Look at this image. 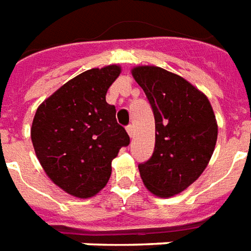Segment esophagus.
<instances>
[{
    "instance_id": "34e87169",
    "label": "esophagus",
    "mask_w": 251,
    "mask_h": 251,
    "mask_svg": "<svg viewBox=\"0 0 251 251\" xmlns=\"http://www.w3.org/2000/svg\"><path fill=\"white\" fill-rule=\"evenodd\" d=\"M126 131H127V134H129V137H133V126L129 125L127 127H126Z\"/></svg>"
}]
</instances>
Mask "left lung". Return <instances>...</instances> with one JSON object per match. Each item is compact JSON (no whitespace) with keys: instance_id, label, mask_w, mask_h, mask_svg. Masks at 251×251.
<instances>
[{"instance_id":"8db88e82","label":"left lung","mask_w":251,"mask_h":251,"mask_svg":"<svg viewBox=\"0 0 251 251\" xmlns=\"http://www.w3.org/2000/svg\"><path fill=\"white\" fill-rule=\"evenodd\" d=\"M149 103L156 125L152 157L140 164L144 184L158 198L183 192L199 179L215 149L218 124L210 100L188 80L161 67L131 70Z\"/></svg>"}]
</instances>
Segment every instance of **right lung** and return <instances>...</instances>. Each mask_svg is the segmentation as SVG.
<instances>
[{
  "instance_id": "right-lung-1",
  "label": "right lung",
  "mask_w": 251,
  "mask_h": 251,
  "mask_svg": "<svg viewBox=\"0 0 251 251\" xmlns=\"http://www.w3.org/2000/svg\"><path fill=\"white\" fill-rule=\"evenodd\" d=\"M117 64L72 77L36 110L30 138L36 156L55 184L79 199L107 184L111 161L130 138L117 124L107 90L120 76Z\"/></svg>"
}]
</instances>
